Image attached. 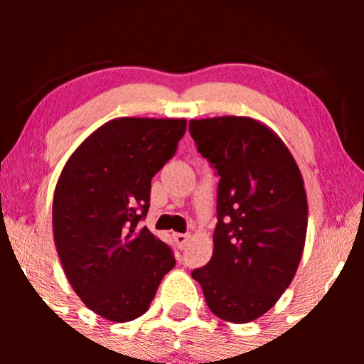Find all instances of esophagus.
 <instances>
[{"label": "esophagus", "instance_id": "1", "mask_svg": "<svg viewBox=\"0 0 364 364\" xmlns=\"http://www.w3.org/2000/svg\"><path fill=\"white\" fill-rule=\"evenodd\" d=\"M173 237L174 241H176V245L179 248H185L188 241H190V235H183V232H173Z\"/></svg>", "mask_w": 364, "mask_h": 364}]
</instances>
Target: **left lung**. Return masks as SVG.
Returning a JSON list of instances; mask_svg holds the SVG:
<instances>
[{"label": "left lung", "mask_w": 364, "mask_h": 364, "mask_svg": "<svg viewBox=\"0 0 364 364\" xmlns=\"http://www.w3.org/2000/svg\"><path fill=\"white\" fill-rule=\"evenodd\" d=\"M191 139L219 174L214 253L191 277L231 323L265 315L289 287L304 250L308 202L281 136L248 116L190 121Z\"/></svg>", "instance_id": "left-lung-1"}]
</instances>
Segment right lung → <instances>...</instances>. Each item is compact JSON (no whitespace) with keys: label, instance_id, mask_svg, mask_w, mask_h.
Returning <instances> with one entry per match:
<instances>
[{"label":"right lung","instance_id":"right-lung-1","mask_svg":"<svg viewBox=\"0 0 364 364\" xmlns=\"http://www.w3.org/2000/svg\"><path fill=\"white\" fill-rule=\"evenodd\" d=\"M185 118H116L66 161L53 198L56 252L73 291L102 318L124 321L149 310L173 252L147 228L150 181L174 156Z\"/></svg>","mask_w":364,"mask_h":364}]
</instances>
